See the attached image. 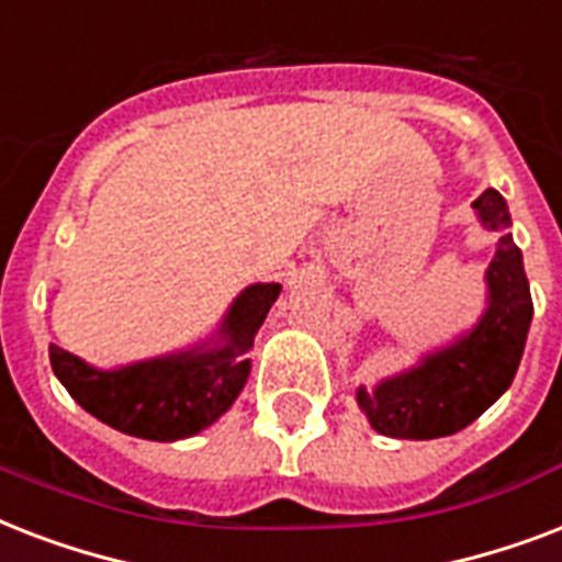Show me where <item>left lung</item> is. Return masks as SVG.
<instances>
[{
	"instance_id": "left-lung-1",
	"label": "left lung",
	"mask_w": 562,
	"mask_h": 562,
	"mask_svg": "<svg viewBox=\"0 0 562 562\" xmlns=\"http://www.w3.org/2000/svg\"><path fill=\"white\" fill-rule=\"evenodd\" d=\"M481 224L502 233L487 268V308L470 333L423 356L417 368L382 379L356 400L370 426L384 437L431 440L461 431L479 419L514 382L533 317L531 289L516 247L510 212L496 189L472 203Z\"/></svg>"
}]
</instances>
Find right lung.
Segmentation results:
<instances>
[{"instance_id":"obj_1","label":"right lung","mask_w":562,"mask_h":562,"mask_svg":"<svg viewBox=\"0 0 562 562\" xmlns=\"http://www.w3.org/2000/svg\"><path fill=\"white\" fill-rule=\"evenodd\" d=\"M280 291V282H256L241 291L221 321L215 344L116 370L90 368L52 344L48 361L69 396L101 423L143 440H183L212 426L236 402L250 375L245 352Z\"/></svg>"}]
</instances>
